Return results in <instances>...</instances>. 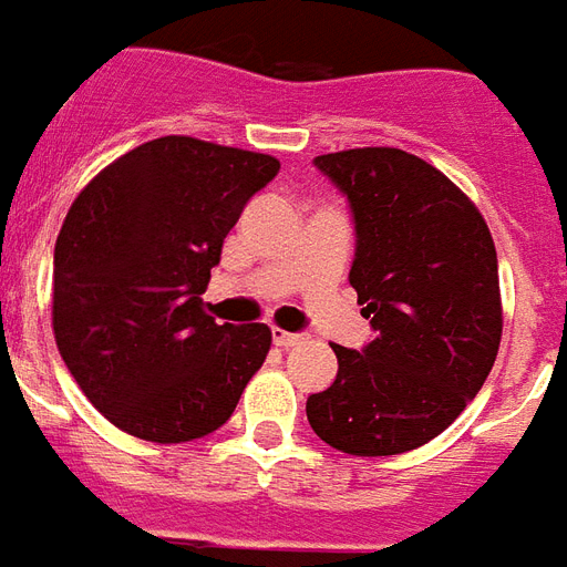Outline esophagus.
<instances>
[{
  "mask_svg": "<svg viewBox=\"0 0 567 567\" xmlns=\"http://www.w3.org/2000/svg\"><path fill=\"white\" fill-rule=\"evenodd\" d=\"M302 339H306V336H300V332H288V330H279V327H274V344L276 348H282V351L302 344Z\"/></svg>",
  "mask_w": 567,
  "mask_h": 567,
  "instance_id": "obj_1",
  "label": "esophagus"
}]
</instances>
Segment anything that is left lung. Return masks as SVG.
<instances>
[{
    "instance_id": "obj_1",
    "label": "left lung",
    "mask_w": 567,
    "mask_h": 567,
    "mask_svg": "<svg viewBox=\"0 0 567 567\" xmlns=\"http://www.w3.org/2000/svg\"><path fill=\"white\" fill-rule=\"evenodd\" d=\"M357 231L351 285L374 339L332 344L339 374L306 401L323 443L360 457L401 455L443 434L494 369L503 300L494 237L478 207L401 148L321 154Z\"/></svg>"
}]
</instances>
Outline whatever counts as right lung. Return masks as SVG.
<instances>
[{
    "instance_id": "obj_1",
    "label": "right lung",
    "mask_w": 567,
    "mask_h": 567,
    "mask_svg": "<svg viewBox=\"0 0 567 567\" xmlns=\"http://www.w3.org/2000/svg\"><path fill=\"white\" fill-rule=\"evenodd\" d=\"M279 159L163 136L103 168L55 240L53 332L64 365L112 425L187 443L226 425L270 351L267 323L205 312L210 267Z\"/></svg>"
}]
</instances>
